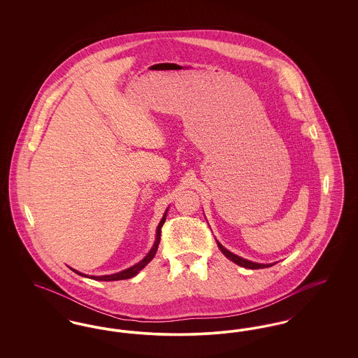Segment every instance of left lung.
Returning a JSON list of instances; mask_svg holds the SVG:
<instances>
[{
	"instance_id": "1",
	"label": "left lung",
	"mask_w": 358,
	"mask_h": 358,
	"mask_svg": "<svg viewBox=\"0 0 358 358\" xmlns=\"http://www.w3.org/2000/svg\"><path fill=\"white\" fill-rule=\"evenodd\" d=\"M217 247L220 248V251H222L224 255L227 256L229 260H232L234 263H236L238 266H241V267H244V268H251V270H259V268H267V267H271L273 266L275 263H271V264H262V263H254V262H251V260H247V259H243V257H240V256L235 255V254H232V252H229L227 248H224L222 244L217 241Z\"/></svg>"
}]
</instances>
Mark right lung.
I'll list each match as a JSON object with an SVG mask.
<instances>
[{"mask_svg":"<svg viewBox=\"0 0 358 358\" xmlns=\"http://www.w3.org/2000/svg\"><path fill=\"white\" fill-rule=\"evenodd\" d=\"M166 210H168V209H166ZM165 220H166V212H165L164 217L161 219V222H159L158 227H157V235H155V241H154L153 248L149 251L148 255L145 256L139 263L134 264L133 267H130V268H127V270H123V271H120V273H111V275H102V276H94V275H90V276H88V275L79 273V271H76V270H73V268H71V270H72L73 273H78V275L85 276V278L95 279V280H104V282H110V280H123V279H129V278L136 276V273H139V271L153 259L154 255H155V252H157V250H158V245H159V240H161V228H162Z\"/></svg>","mask_w":358,"mask_h":358,"instance_id":"add662e5","label":"right lung"}]
</instances>
